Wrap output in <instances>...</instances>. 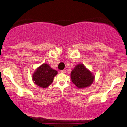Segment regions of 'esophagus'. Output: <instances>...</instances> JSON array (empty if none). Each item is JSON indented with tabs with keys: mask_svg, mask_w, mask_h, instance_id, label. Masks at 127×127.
Instances as JSON below:
<instances>
[{
	"mask_svg": "<svg viewBox=\"0 0 127 127\" xmlns=\"http://www.w3.org/2000/svg\"><path fill=\"white\" fill-rule=\"evenodd\" d=\"M66 70H61V73H66Z\"/></svg>",
	"mask_w": 127,
	"mask_h": 127,
	"instance_id": "34e87169",
	"label": "esophagus"
}]
</instances>
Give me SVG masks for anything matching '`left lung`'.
<instances>
[{
    "mask_svg": "<svg viewBox=\"0 0 127 127\" xmlns=\"http://www.w3.org/2000/svg\"><path fill=\"white\" fill-rule=\"evenodd\" d=\"M72 82L79 88L89 87L93 83L95 76L82 64L76 65L71 72Z\"/></svg>",
    "mask_w": 127,
    "mask_h": 127,
    "instance_id": "1",
    "label": "left lung"
}]
</instances>
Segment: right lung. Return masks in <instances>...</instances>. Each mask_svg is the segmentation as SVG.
<instances>
[{
  "label": "right lung",
  "instance_id": "add662e5",
  "mask_svg": "<svg viewBox=\"0 0 127 127\" xmlns=\"http://www.w3.org/2000/svg\"><path fill=\"white\" fill-rule=\"evenodd\" d=\"M57 73V71L52 69L49 65L43 64L34 72L32 80L38 86L47 88L53 83L54 77Z\"/></svg>",
  "mask_w": 127,
  "mask_h": 127
}]
</instances>
